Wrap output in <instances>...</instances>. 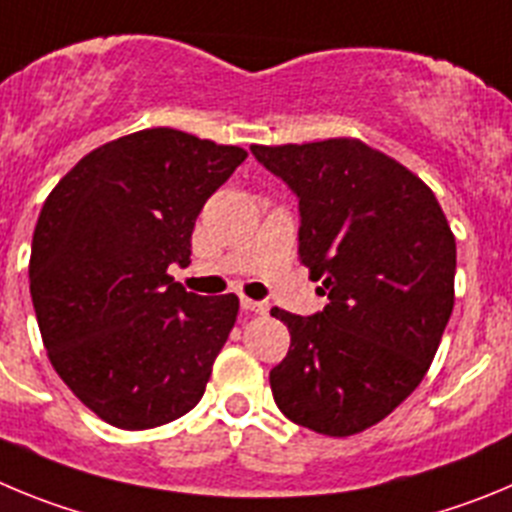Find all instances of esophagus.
Masks as SVG:
<instances>
[{"label":"esophagus","instance_id":"1","mask_svg":"<svg viewBox=\"0 0 512 512\" xmlns=\"http://www.w3.org/2000/svg\"><path fill=\"white\" fill-rule=\"evenodd\" d=\"M242 308H245L247 313H267V303L250 301V298H242Z\"/></svg>","mask_w":512,"mask_h":512}]
</instances>
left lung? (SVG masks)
I'll use <instances>...</instances> for the list:
<instances>
[{"instance_id": "left-lung-1", "label": "left lung", "mask_w": 512, "mask_h": 512, "mask_svg": "<svg viewBox=\"0 0 512 512\" xmlns=\"http://www.w3.org/2000/svg\"><path fill=\"white\" fill-rule=\"evenodd\" d=\"M250 150L298 196V255L329 296L313 316L270 311L290 331L273 398L316 434H359L431 367L454 308V234L434 191L362 140Z\"/></svg>"}]
</instances>
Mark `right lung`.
<instances>
[{"label": "right lung", "instance_id": "obj_1", "mask_svg": "<svg viewBox=\"0 0 512 512\" xmlns=\"http://www.w3.org/2000/svg\"><path fill=\"white\" fill-rule=\"evenodd\" d=\"M247 153L155 127L96 147L45 199L30 296L50 365L101 421L142 431L199 403L237 321L239 298L188 293L206 199Z\"/></svg>", "mask_w": 512, "mask_h": 512}]
</instances>
